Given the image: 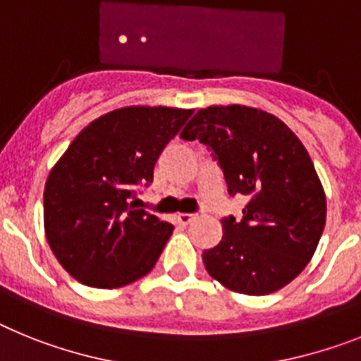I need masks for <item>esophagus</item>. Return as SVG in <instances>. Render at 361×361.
Masks as SVG:
<instances>
[{"mask_svg":"<svg viewBox=\"0 0 361 361\" xmlns=\"http://www.w3.org/2000/svg\"><path fill=\"white\" fill-rule=\"evenodd\" d=\"M176 219H178V224H181V225H189V224H192L194 219H196V214H178L176 216Z\"/></svg>","mask_w":361,"mask_h":361,"instance_id":"1","label":"esophagus"}]
</instances>
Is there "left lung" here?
<instances>
[{"mask_svg":"<svg viewBox=\"0 0 361 361\" xmlns=\"http://www.w3.org/2000/svg\"><path fill=\"white\" fill-rule=\"evenodd\" d=\"M212 150L231 196L243 194V218L221 219L224 236L203 250L207 272L228 290H280L311 262L327 200L311 156L281 120L245 105L200 109L181 130Z\"/></svg>","mask_w":361,"mask_h":361,"instance_id":"8db88e82","label":"left lung"}]
</instances>
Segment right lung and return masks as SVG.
I'll return each instance as SVG.
<instances>
[{"label": "right lung", "mask_w": 361, "mask_h": 361, "mask_svg": "<svg viewBox=\"0 0 361 361\" xmlns=\"http://www.w3.org/2000/svg\"><path fill=\"white\" fill-rule=\"evenodd\" d=\"M190 109L133 105L90 121L58 159L43 192L50 249L80 283L118 289L152 271L172 227L134 209L161 150Z\"/></svg>", "instance_id": "1"}]
</instances>
